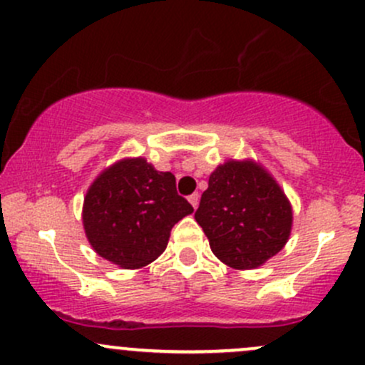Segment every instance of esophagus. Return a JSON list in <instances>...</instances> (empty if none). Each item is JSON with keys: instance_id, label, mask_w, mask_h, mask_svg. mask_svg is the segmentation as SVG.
I'll list each match as a JSON object with an SVG mask.
<instances>
[{"instance_id": "esophagus-1", "label": "esophagus", "mask_w": 365, "mask_h": 365, "mask_svg": "<svg viewBox=\"0 0 365 365\" xmlns=\"http://www.w3.org/2000/svg\"><path fill=\"white\" fill-rule=\"evenodd\" d=\"M189 202L192 204V207H194V210L199 206V194H197V192H194V194L189 195Z\"/></svg>"}]
</instances>
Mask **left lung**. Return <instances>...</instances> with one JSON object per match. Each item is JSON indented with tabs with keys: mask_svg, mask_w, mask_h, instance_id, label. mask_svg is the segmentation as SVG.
I'll return each mask as SVG.
<instances>
[{
	"mask_svg": "<svg viewBox=\"0 0 365 365\" xmlns=\"http://www.w3.org/2000/svg\"><path fill=\"white\" fill-rule=\"evenodd\" d=\"M195 222L220 262L251 270L286 246L293 210L265 168L230 159L210 175Z\"/></svg>",
	"mask_w": 365,
	"mask_h": 365,
	"instance_id": "8db88e82",
	"label": "left lung"
}]
</instances>
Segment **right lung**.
<instances>
[{"label":"right lung","instance_id":"obj_1","mask_svg":"<svg viewBox=\"0 0 365 365\" xmlns=\"http://www.w3.org/2000/svg\"><path fill=\"white\" fill-rule=\"evenodd\" d=\"M194 207L176 192L175 175L143 158L103 170L86 192L83 227L95 253L123 268L149 265L166 250L170 232Z\"/></svg>","mask_w":365,"mask_h":365}]
</instances>
